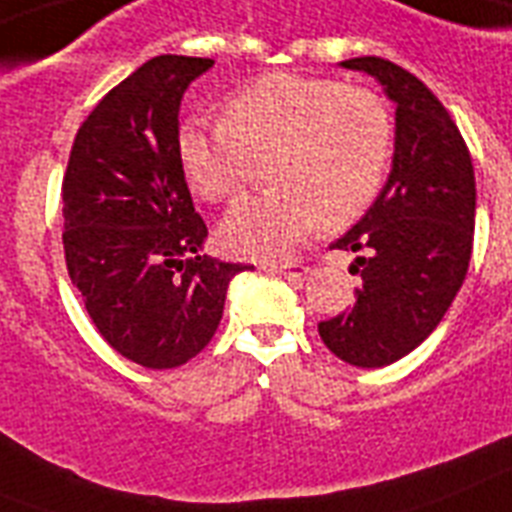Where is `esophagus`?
Returning <instances> with one entry per match:
<instances>
[{
  "instance_id": "1",
  "label": "esophagus",
  "mask_w": 512,
  "mask_h": 512,
  "mask_svg": "<svg viewBox=\"0 0 512 512\" xmlns=\"http://www.w3.org/2000/svg\"><path fill=\"white\" fill-rule=\"evenodd\" d=\"M268 273H278V276H289V278H305L310 273L305 263H286V265H263Z\"/></svg>"
}]
</instances>
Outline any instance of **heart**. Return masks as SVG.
Wrapping results in <instances>:
<instances>
[{
    "mask_svg": "<svg viewBox=\"0 0 512 512\" xmlns=\"http://www.w3.org/2000/svg\"><path fill=\"white\" fill-rule=\"evenodd\" d=\"M392 112L376 91L334 78L270 73L231 97L226 120L189 118L178 165L199 199H228L270 157L276 189L236 199L220 242L249 260H286L321 226L342 228L373 205L392 157Z\"/></svg>",
    "mask_w": 512,
    "mask_h": 512,
    "instance_id": "obj_1",
    "label": "heart"
}]
</instances>
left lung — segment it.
Here are the masks:
<instances>
[{
  "instance_id": "left-lung-1",
  "label": "left lung",
  "mask_w": 512,
  "mask_h": 512,
  "mask_svg": "<svg viewBox=\"0 0 512 512\" xmlns=\"http://www.w3.org/2000/svg\"><path fill=\"white\" fill-rule=\"evenodd\" d=\"M376 78L394 105L392 170L376 202L331 247L355 252V305L318 323L323 344L357 368H384L439 326L468 273L476 178L450 112L413 73L381 57L339 62Z\"/></svg>"
}]
</instances>
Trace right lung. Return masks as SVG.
I'll use <instances>...</instances> for the list:
<instances>
[{"instance_id":"right-lung-1","label":"right lung","mask_w":512,"mask_h":512,"mask_svg":"<svg viewBox=\"0 0 512 512\" xmlns=\"http://www.w3.org/2000/svg\"><path fill=\"white\" fill-rule=\"evenodd\" d=\"M213 65L144 62L83 120L62 181L70 281L112 350L152 371L205 350L231 278L249 270L199 255L207 226L178 165L181 99Z\"/></svg>"}]
</instances>
